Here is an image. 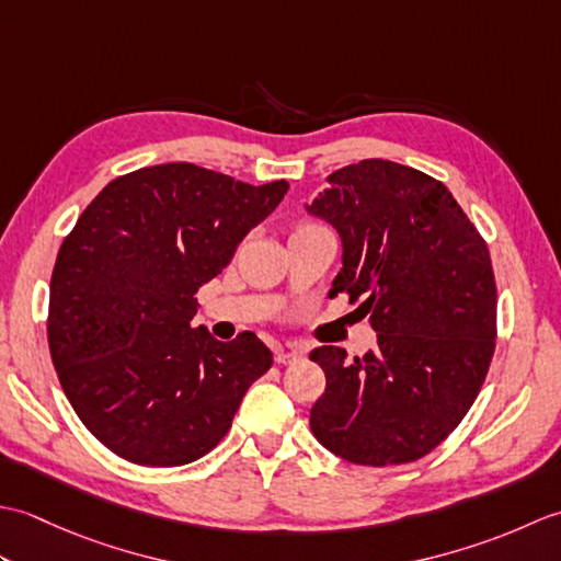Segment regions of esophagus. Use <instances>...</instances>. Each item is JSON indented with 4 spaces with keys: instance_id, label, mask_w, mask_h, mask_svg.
Wrapping results in <instances>:
<instances>
[{
    "instance_id": "34e87169",
    "label": "esophagus",
    "mask_w": 561,
    "mask_h": 561,
    "mask_svg": "<svg viewBox=\"0 0 561 561\" xmlns=\"http://www.w3.org/2000/svg\"><path fill=\"white\" fill-rule=\"evenodd\" d=\"M306 354V350L301 347V344H284V347H277L274 350V362L277 364H294V362H299L301 356Z\"/></svg>"
}]
</instances>
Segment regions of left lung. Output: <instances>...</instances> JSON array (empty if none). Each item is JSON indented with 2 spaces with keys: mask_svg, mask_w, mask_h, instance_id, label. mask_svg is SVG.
<instances>
[{
  "mask_svg": "<svg viewBox=\"0 0 561 561\" xmlns=\"http://www.w3.org/2000/svg\"><path fill=\"white\" fill-rule=\"evenodd\" d=\"M328 183L306 211L342 238L330 294L362 299L378 347L352 362L330 344L311 352L325 371L311 432L356 465L420 460L462 422L490 371V250L448 187L410 165L366 159Z\"/></svg>",
  "mask_w": 561,
  "mask_h": 561,
  "instance_id": "left-lung-1",
  "label": "left lung"
}]
</instances>
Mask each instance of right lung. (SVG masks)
Returning a JSON list of instances; mask_svg holds the SVG:
<instances>
[{
  "label": "right lung",
  "instance_id": "1",
  "mask_svg": "<svg viewBox=\"0 0 561 561\" xmlns=\"http://www.w3.org/2000/svg\"><path fill=\"white\" fill-rule=\"evenodd\" d=\"M287 190L195 163L149 165L105 185L65 238L50 279V356L79 420L115 456L149 468L202 458L272 366L253 332L219 342L190 320L197 289Z\"/></svg>",
  "mask_w": 561,
  "mask_h": 561
}]
</instances>
